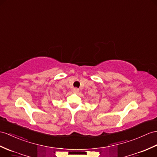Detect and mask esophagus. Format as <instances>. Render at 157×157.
<instances>
[{
  "label": "esophagus",
  "instance_id": "obj_1",
  "mask_svg": "<svg viewBox=\"0 0 157 157\" xmlns=\"http://www.w3.org/2000/svg\"><path fill=\"white\" fill-rule=\"evenodd\" d=\"M72 91H73V93H77L79 92V89H77V88H74V89H72Z\"/></svg>",
  "mask_w": 157,
  "mask_h": 157
}]
</instances>
